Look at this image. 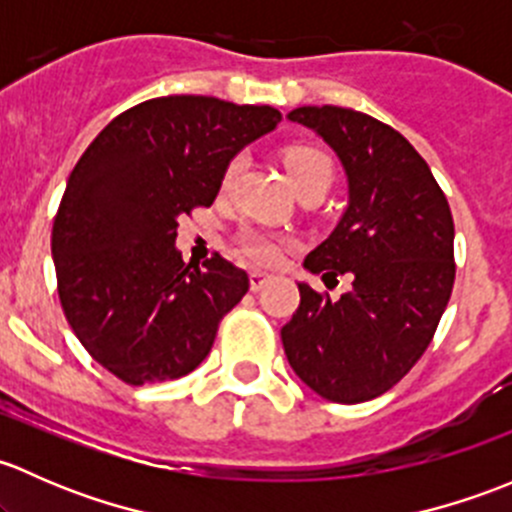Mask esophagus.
Wrapping results in <instances>:
<instances>
[{"label": "esophagus", "mask_w": 512, "mask_h": 512, "mask_svg": "<svg viewBox=\"0 0 512 512\" xmlns=\"http://www.w3.org/2000/svg\"><path fill=\"white\" fill-rule=\"evenodd\" d=\"M270 280H272V275H267V272L252 270L250 272V289H252V292H257V289L265 287Z\"/></svg>", "instance_id": "34e87169"}]
</instances>
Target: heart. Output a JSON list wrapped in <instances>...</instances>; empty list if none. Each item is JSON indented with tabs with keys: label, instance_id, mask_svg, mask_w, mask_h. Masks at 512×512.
Instances as JSON below:
<instances>
[{
	"label": "heart",
	"instance_id": "1",
	"mask_svg": "<svg viewBox=\"0 0 512 512\" xmlns=\"http://www.w3.org/2000/svg\"><path fill=\"white\" fill-rule=\"evenodd\" d=\"M282 160H285V168L292 178L294 188L299 195L307 193H327V188L334 180V163L322 148L307 146V143H294L282 151ZM240 158H232L223 170V185L230 188L232 180L240 173ZM237 245L245 252L250 260L260 262V265H275L292 240L289 237L275 235V232L260 230V227H242L237 232Z\"/></svg>",
	"mask_w": 512,
	"mask_h": 512
}]
</instances>
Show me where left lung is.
<instances>
[{
	"label": "left lung",
	"mask_w": 512,
	"mask_h": 512,
	"mask_svg": "<svg viewBox=\"0 0 512 512\" xmlns=\"http://www.w3.org/2000/svg\"><path fill=\"white\" fill-rule=\"evenodd\" d=\"M289 118L314 128L349 178L347 213L304 267L352 287L332 299L299 285L282 344L322 399L361 404L399 384L436 334L456 280L453 215L426 160L386 123L339 106Z\"/></svg>",
	"instance_id": "1"
}]
</instances>
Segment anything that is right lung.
Returning <instances> with one entry per match:
<instances>
[{"label": "right lung", "instance_id": "add662e5", "mask_svg": "<svg viewBox=\"0 0 512 512\" xmlns=\"http://www.w3.org/2000/svg\"><path fill=\"white\" fill-rule=\"evenodd\" d=\"M280 121L272 106L160 96L118 113L74 165L51 230L56 289L116 379H180L208 356L250 280L220 252L183 262L178 218L210 208L230 158Z\"/></svg>", "mask_w": 512, "mask_h": 512}]
</instances>
